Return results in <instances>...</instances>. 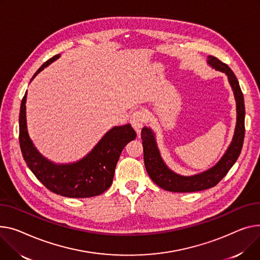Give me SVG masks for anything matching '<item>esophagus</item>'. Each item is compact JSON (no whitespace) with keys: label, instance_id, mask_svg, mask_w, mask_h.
I'll return each instance as SVG.
<instances>
[{"label":"esophagus","instance_id":"obj_1","mask_svg":"<svg viewBox=\"0 0 260 260\" xmlns=\"http://www.w3.org/2000/svg\"><path fill=\"white\" fill-rule=\"evenodd\" d=\"M144 121H145V113L143 111H136L131 116L129 122L132 123V125L138 136H140V134H141V129L143 127Z\"/></svg>","mask_w":260,"mask_h":260}]
</instances>
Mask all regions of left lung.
<instances>
[{
  "mask_svg": "<svg viewBox=\"0 0 260 260\" xmlns=\"http://www.w3.org/2000/svg\"><path fill=\"white\" fill-rule=\"evenodd\" d=\"M212 69L226 74L236 102V125L232 141L218 162L200 174L182 176L171 170L161 157L154 132L147 126L141 131L144 164L150 179L164 190L171 192H194L214 187L234 165L238 159L245 138V102L238 80L231 69L214 56L207 59Z\"/></svg>",
  "mask_w": 260,
  "mask_h": 260,
  "instance_id": "8db88e82",
  "label": "left lung"
}]
</instances>
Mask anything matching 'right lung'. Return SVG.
Masks as SVG:
<instances>
[{"label":"right lung","mask_w":260,"mask_h":260,"mask_svg":"<svg viewBox=\"0 0 260 260\" xmlns=\"http://www.w3.org/2000/svg\"><path fill=\"white\" fill-rule=\"evenodd\" d=\"M60 55L47 60L31 80ZM27 92L20 111V146L27 166L50 191L66 198H92L109 189L121 151L136 138L131 124L114 126L107 132L93 149L72 163H55L47 159L34 145L28 133L26 119Z\"/></svg>","instance_id":"right-lung-1"}]
</instances>
